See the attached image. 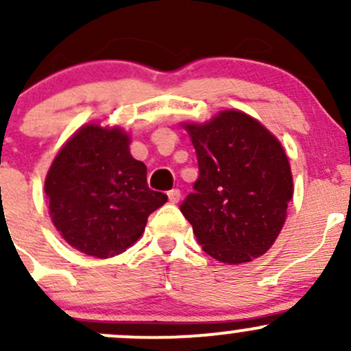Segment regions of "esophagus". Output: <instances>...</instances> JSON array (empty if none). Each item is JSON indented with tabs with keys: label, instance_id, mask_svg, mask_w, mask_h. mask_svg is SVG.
<instances>
[{
	"label": "esophagus",
	"instance_id": "34e87169",
	"mask_svg": "<svg viewBox=\"0 0 351 351\" xmlns=\"http://www.w3.org/2000/svg\"><path fill=\"white\" fill-rule=\"evenodd\" d=\"M168 198H169V202H171V204H178L180 198H182V193H180L178 189H173V190H169V192H168Z\"/></svg>",
	"mask_w": 351,
	"mask_h": 351
}]
</instances>
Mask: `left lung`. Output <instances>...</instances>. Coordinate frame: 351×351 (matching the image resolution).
<instances>
[{
    "label": "left lung",
    "mask_w": 351,
    "mask_h": 351,
    "mask_svg": "<svg viewBox=\"0 0 351 351\" xmlns=\"http://www.w3.org/2000/svg\"><path fill=\"white\" fill-rule=\"evenodd\" d=\"M186 130L198 178L180 210L202 250L229 265L261 256L277 239L293 192L280 143L258 120L236 110Z\"/></svg>",
    "instance_id": "1"
}]
</instances>
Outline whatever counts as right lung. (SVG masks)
Masks as SVG:
<instances>
[{"mask_svg":"<svg viewBox=\"0 0 351 351\" xmlns=\"http://www.w3.org/2000/svg\"><path fill=\"white\" fill-rule=\"evenodd\" d=\"M120 129L86 125L59 151L45 178L54 226L71 246L108 258L132 246L168 197L147 186Z\"/></svg>","mask_w":351,"mask_h":351,"instance_id":"1","label":"right lung"}]
</instances>
